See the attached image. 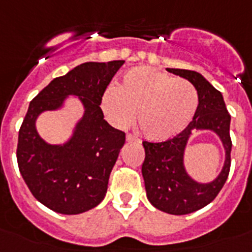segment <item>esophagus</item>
<instances>
[{"label":"esophagus","instance_id":"1","mask_svg":"<svg viewBox=\"0 0 252 252\" xmlns=\"http://www.w3.org/2000/svg\"><path fill=\"white\" fill-rule=\"evenodd\" d=\"M126 141H128V142H137V144H141V140H138L137 137H134L133 134H130V133L126 134Z\"/></svg>","mask_w":252,"mask_h":252}]
</instances>
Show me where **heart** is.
Returning a JSON list of instances; mask_svg holds the SVG:
<instances>
[{
  "label": "heart",
  "instance_id": "b5f03b06",
  "mask_svg": "<svg viewBox=\"0 0 252 252\" xmlns=\"http://www.w3.org/2000/svg\"><path fill=\"white\" fill-rule=\"evenodd\" d=\"M199 106L195 87L149 66L128 70L119 87H108L102 96V110L116 128L137 123L152 141H165L179 134L192 122Z\"/></svg>",
  "mask_w": 252,
  "mask_h": 252
}]
</instances>
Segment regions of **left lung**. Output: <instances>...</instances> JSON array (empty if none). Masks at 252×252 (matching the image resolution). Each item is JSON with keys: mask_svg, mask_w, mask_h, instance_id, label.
Instances as JSON below:
<instances>
[{"mask_svg": "<svg viewBox=\"0 0 252 252\" xmlns=\"http://www.w3.org/2000/svg\"><path fill=\"white\" fill-rule=\"evenodd\" d=\"M167 72L189 81L197 91L199 106L192 122L178 136L163 142H142L145 161L142 176L150 204L168 215H188L215 200L230 171V115L222 94L200 73L186 69L167 68ZM196 130H211L220 138L225 150V161L215 180L201 184L191 178L184 166V153Z\"/></svg>", "mask_w": 252, "mask_h": 252, "instance_id": "left-lung-1", "label": "left lung"}]
</instances>
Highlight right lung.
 <instances>
[{"mask_svg": "<svg viewBox=\"0 0 252 252\" xmlns=\"http://www.w3.org/2000/svg\"><path fill=\"white\" fill-rule=\"evenodd\" d=\"M123 60L84 63L52 80L30 102L18 136L17 159L27 187L61 215H80L102 203L126 133L104 120L100 103ZM69 96L80 100L84 114L63 144H49L36 129L37 118L64 106Z\"/></svg>", "mask_w": 252, "mask_h": 252, "instance_id": "right-lung-1", "label": "right lung"}]
</instances>
